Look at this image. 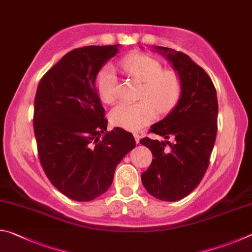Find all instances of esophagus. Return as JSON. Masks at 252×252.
Returning <instances> with one entry per match:
<instances>
[{"instance_id":"34e87169","label":"esophagus","mask_w":252,"mask_h":252,"mask_svg":"<svg viewBox=\"0 0 252 252\" xmlns=\"http://www.w3.org/2000/svg\"><path fill=\"white\" fill-rule=\"evenodd\" d=\"M133 136H134V139H135V142H136V143H139V141H140V135H139L138 132H134V133H133Z\"/></svg>"}]
</instances>
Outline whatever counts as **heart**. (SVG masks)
<instances>
[{"instance_id":"b5f03b06","label":"heart","mask_w":252,"mask_h":252,"mask_svg":"<svg viewBox=\"0 0 252 252\" xmlns=\"http://www.w3.org/2000/svg\"><path fill=\"white\" fill-rule=\"evenodd\" d=\"M119 67L140 82L139 102L123 101L111 110V122L122 129L135 131L151 123L158 114L173 109L182 93L180 74L173 70H163L162 63L148 54H131L119 61ZM96 91L101 100L112 103L119 94V78L116 70L106 65L97 73Z\"/></svg>"}]
</instances>
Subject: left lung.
<instances>
[{
  "instance_id": "8db88e82",
  "label": "left lung",
  "mask_w": 252,
  "mask_h": 252,
  "mask_svg": "<svg viewBox=\"0 0 252 252\" xmlns=\"http://www.w3.org/2000/svg\"><path fill=\"white\" fill-rule=\"evenodd\" d=\"M155 49L172 63L183 89L171 112L150 129L163 141L148 136L140 140L155 158L141 180L155 198L177 201L192 192L207 171L218 130V99L210 76L187 54L163 46Z\"/></svg>"
}]
</instances>
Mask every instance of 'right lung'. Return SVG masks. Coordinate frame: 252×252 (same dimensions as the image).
Masks as SVG:
<instances>
[{"mask_svg":"<svg viewBox=\"0 0 252 252\" xmlns=\"http://www.w3.org/2000/svg\"><path fill=\"white\" fill-rule=\"evenodd\" d=\"M118 46H84L66 53L42 76L34 99L37 155L51 183L67 198L91 201L109 189L114 171L135 147L130 132L106 131L96 75Z\"/></svg>","mask_w":252,"mask_h":252,"instance_id":"obj_1","label":"right lung"}]
</instances>
